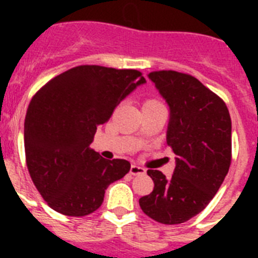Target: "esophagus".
Listing matches in <instances>:
<instances>
[{"instance_id": "obj_1", "label": "esophagus", "mask_w": 258, "mask_h": 258, "mask_svg": "<svg viewBox=\"0 0 258 258\" xmlns=\"http://www.w3.org/2000/svg\"><path fill=\"white\" fill-rule=\"evenodd\" d=\"M130 172L133 174V175H142V174H146V170L143 167L138 165H133L131 166V169H130Z\"/></svg>"}]
</instances>
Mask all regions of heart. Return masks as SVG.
Segmentation results:
<instances>
[{
  "instance_id": "heart-1",
  "label": "heart",
  "mask_w": 258,
  "mask_h": 258,
  "mask_svg": "<svg viewBox=\"0 0 258 258\" xmlns=\"http://www.w3.org/2000/svg\"><path fill=\"white\" fill-rule=\"evenodd\" d=\"M159 104H161V103H159L158 100H155V99H147L143 105H159Z\"/></svg>"
}]
</instances>
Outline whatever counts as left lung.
Here are the masks:
<instances>
[{
  "label": "left lung",
  "instance_id": "left-lung-1",
  "mask_svg": "<svg viewBox=\"0 0 258 258\" xmlns=\"http://www.w3.org/2000/svg\"><path fill=\"white\" fill-rule=\"evenodd\" d=\"M149 79L169 105L166 141L176 158L170 179L147 171L154 190L139 205L157 222L182 224L208 206L228 174L232 120L224 100L190 75L158 71Z\"/></svg>",
  "mask_w": 258,
  "mask_h": 258
}]
</instances>
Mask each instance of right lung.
<instances>
[{"instance_id": "add662e5", "label": "right lung", "mask_w": 258, "mask_h": 258, "mask_svg": "<svg viewBox=\"0 0 258 258\" xmlns=\"http://www.w3.org/2000/svg\"><path fill=\"white\" fill-rule=\"evenodd\" d=\"M146 79L139 71L80 66L58 75L29 103L24 124L26 166L46 204L64 216L100 208L105 188L130 171L89 147L99 125Z\"/></svg>"}]
</instances>
